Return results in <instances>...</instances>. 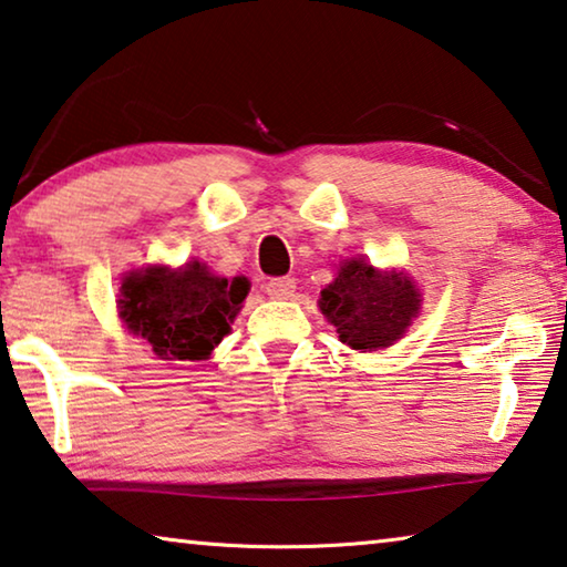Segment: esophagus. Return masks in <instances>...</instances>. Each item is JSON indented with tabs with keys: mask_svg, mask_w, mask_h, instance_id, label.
Returning a JSON list of instances; mask_svg holds the SVG:
<instances>
[{
	"mask_svg": "<svg viewBox=\"0 0 567 567\" xmlns=\"http://www.w3.org/2000/svg\"><path fill=\"white\" fill-rule=\"evenodd\" d=\"M293 291H296V281H293V278H289V276L271 278V281L266 284V293L271 296V299H276V301L291 299Z\"/></svg>",
	"mask_w": 567,
	"mask_h": 567,
	"instance_id": "1",
	"label": "esophagus"
}]
</instances>
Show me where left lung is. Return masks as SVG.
<instances>
[{
  "mask_svg": "<svg viewBox=\"0 0 567 567\" xmlns=\"http://www.w3.org/2000/svg\"><path fill=\"white\" fill-rule=\"evenodd\" d=\"M319 309L351 349H384L402 339L420 311V291L402 274H379L364 258L341 266L321 291Z\"/></svg>",
  "mask_w": 567,
  "mask_h": 567,
  "instance_id": "obj_1",
  "label": "left lung"
}]
</instances>
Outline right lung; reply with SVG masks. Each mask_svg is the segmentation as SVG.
Returning <instances> with one entry per match:
<instances>
[{
	"label": "right lung",
	"mask_w": 567,
	"mask_h": 567,
	"mask_svg": "<svg viewBox=\"0 0 567 567\" xmlns=\"http://www.w3.org/2000/svg\"><path fill=\"white\" fill-rule=\"evenodd\" d=\"M120 317L161 359H206L230 331L248 289L244 278H218L193 261L181 271L147 268L123 281Z\"/></svg>",
	"instance_id": "add662e5"
}]
</instances>
